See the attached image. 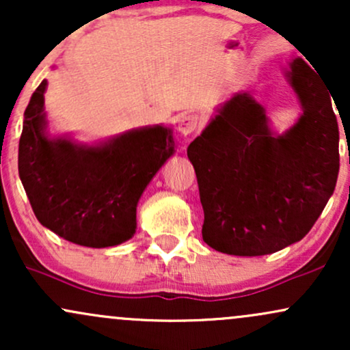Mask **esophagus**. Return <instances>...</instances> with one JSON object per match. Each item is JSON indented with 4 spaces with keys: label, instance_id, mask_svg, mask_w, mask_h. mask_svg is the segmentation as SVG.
I'll use <instances>...</instances> for the list:
<instances>
[{
    "label": "esophagus",
    "instance_id": "34e87169",
    "mask_svg": "<svg viewBox=\"0 0 350 350\" xmlns=\"http://www.w3.org/2000/svg\"><path fill=\"white\" fill-rule=\"evenodd\" d=\"M198 126H199V118L196 115H191V113L183 115L178 122V130L183 136L192 135L196 130H198Z\"/></svg>",
    "mask_w": 350,
    "mask_h": 350
}]
</instances>
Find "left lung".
<instances>
[{"mask_svg":"<svg viewBox=\"0 0 350 350\" xmlns=\"http://www.w3.org/2000/svg\"><path fill=\"white\" fill-rule=\"evenodd\" d=\"M306 60L291 62L290 82L303 113L290 130L273 131L263 105L243 92L217 108L189 144L204 208L202 239L217 252L260 256L299 242L334 192L339 126L331 92Z\"/></svg>","mask_w":350,"mask_h":350,"instance_id":"8db88e82","label":"left lung"}]
</instances>
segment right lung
Listing matches in <instances>:
<instances>
[{
  "label": "right lung",
  "instance_id": "1",
  "mask_svg": "<svg viewBox=\"0 0 350 350\" xmlns=\"http://www.w3.org/2000/svg\"><path fill=\"white\" fill-rule=\"evenodd\" d=\"M47 80L24 111L19 178L44 227L82 247H115L136 232V206L174 154L170 126L130 130L95 144L51 136L44 111Z\"/></svg>",
  "mask_w": 350,
  "mask_h": 350
}]
</instances>
